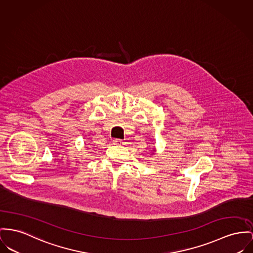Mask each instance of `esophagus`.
<instances>
[{
    "label": "esophagus",
    "mask_w": 253,
    "mask_h": 253,
    "mask_svg": "<svg viewBox=\"0 0 253 253\" xmlns=\"http://www.w3.org/2000/svg\"><path fill=\"white\" fill-rule=\"evenodd\" d=\"M113 143L116 144V145H121L123 143V141L120 140V139H115V140H113Z\"/></svg>",
    "instance_id": "obj_1"
}]
</instances>
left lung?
Listing matches in <instances>:
<instances>
[{"label":"left lung","instance_id":"1","mask_svg":"<svg viewBox=\"0 0 253 253\" xmlns=\"http://www.w3.org/2000/svg\"><path fill=\"white\" fill-rule=\"evenodd\" d=\"M155 152H156V151H155V149H154V148H153V150H152V154H154V153H155Z\"/></svg>","mask_w":253,"mask_h":253}]
</instances>
